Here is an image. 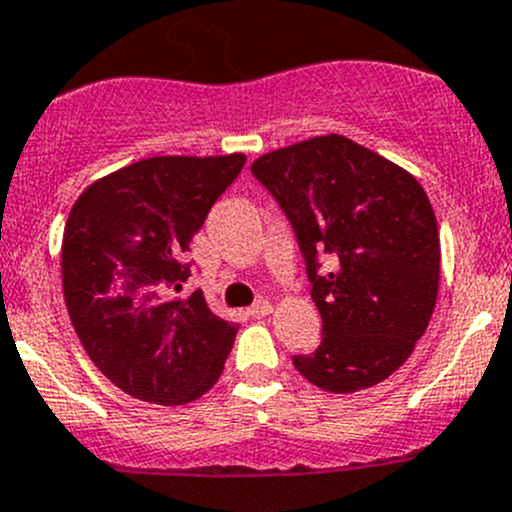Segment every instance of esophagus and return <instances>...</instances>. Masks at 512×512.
<instances>
[{"mask_svg": "<svg viewBox=\"0 0 512 512\" xmlns=\"http://www.w3.org/2000/svg\"><path fill=\"white\" fill-rule=\"evenodd\" d=\"M272 302L270 299H257L255 304H252L250 309H247V317H252V319H262V317H267V314H272Z\"/></svg>", "mask_w": 512, "mask_h": 512, "instance_id": "obj_1", "label": "esophagus"}]
</instances>
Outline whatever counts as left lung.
I'll return each mask as SVG.
<instances>
[{
	"instance_id": "obj_1",
	"label": "left lung",
	"mask_w": 512,
	"mask_h": 512,
	"mask_svg": "<svg viewBox=\"0 0 512 512\" xmlns=\"http://www.w3.org/2000/svg\"><path fill=\"white\" fill-rule=\"evenodd\" d=\"M252 173L297 232L322 314V344L292 356L297 371L332 394L389 379L426 332L441 280L438 225L423 185L339 133L265 153ZM319 254L330 260L324 278Z\"/></svg>"
}]
</instances>
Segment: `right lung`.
I'll return each instance as SVG.
<instances>
[{
	"mask_svg": "<svg viewBox=\"0 0 512 512\" xmlns=\"http://www.w3.org/2000/svg\"><path fill=\"white\" fill-rule=\"evenodd\" d=\"M245 165L227 156H156L94 180L71 208L61 285L86 354L128 396L160 406L200 399L223 374L237 324L188 280L190 240Z\"/></svg>",
	"mask_w": 512,
	"mask_h": 512,
	"instance_id": "add662e5",
	"label": "right lung"
}]
</instances>
